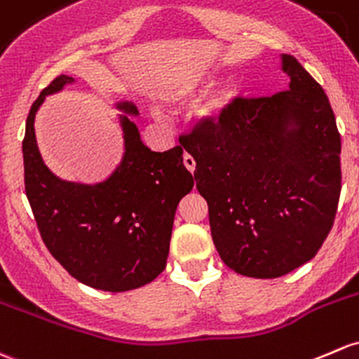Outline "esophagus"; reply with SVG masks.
Instances as JSON below:
<instances>
[{"label":"esophagus","mask_w":359,"mask_h":359,"mask_svg":"<svg viewBox=\"0 0 359 359\" xmlns=\"http://www.w3.org/2000/svg\"><path fill=\"white\" fill-rule=\"evenodd\" d=\"M184 165H186V168L189 170L191 173L196 170V161H194V158H192L189 153H184Z\"/></svg>","instance_id":"1"}]
</instances>
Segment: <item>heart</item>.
Wrapping results in <instances>:
<instances>
[{
    "label": "heart",
    "instance_id": "obj_1",
    "mask_svg": "<svg viewBox=\"0 0 359 359\" xmlns=\"http://www.w3.org/2000/svg\"><path fill=\"white\" fill-rule=\"evenodd\" d=\"M205 82V77L201 74H196L192 77H187L186 81L179 82L177 86H173L172 90H168L167 97L170 101H182L187 100V97L192 96ZM229 94L225 89H217L213 93H210L201 103L198 104V116L205 122H210V120L220 118V115L224 113L225 107H227Z\"/></svg>",
    "mask_w": 359,
    "mask_h": 359
}]
</instances>
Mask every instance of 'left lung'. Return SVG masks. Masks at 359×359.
Returning a JSON list of instances; mask_svg holds the SVG:
<instances>
[{
  "label": "left lung",
  "mask_w": 359,
  "mask_h": 359,
  "mask_svg": "<svg viewBox=\"0 0 359 359\" xmlns=\"http://www.w3.org/2000/svg\"><path fill=\"white\" fill-rule=\"evenodd\" d=\"M289 88L236 97L179 137L194 158L211 237L229 269L277 278L315 258L341 196V134L322 86L282 56Z\"/></svg>",
  "instance_id": "8db88e82"
}]
</instances>
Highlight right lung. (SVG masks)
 <instances>
[{
    "instance_id": "add662e5",
    "label": "right lung",
    "mask_w": 359,
    "mask_h": 359,
    "mask_svg": "<svg viewBox=\"0 0 359 359\" xmlns=\"http://www.w3.org/2000/svg\"><path fill=\"white\" fill-rule=\"evenodd\" d=\"M70 82L58 75L30 107L22 142L25 194L43 243L72 277L108 292L137 289L167 266L173 217L194 180L180 146L154 153L127 115L120 118L126 153L110 179L82 186L53 175L37 149L34 118L44 97ZM120 108L137 113L130 103Z\"/></svg>"
}]
</instances>
